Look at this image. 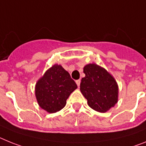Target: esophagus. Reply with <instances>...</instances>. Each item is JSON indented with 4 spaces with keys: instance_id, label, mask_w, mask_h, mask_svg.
<instances>
[{
    "instance_id": "34e87169",
    "label": "esophagus",
    "mask_w": 146,
    "mask_h": 146,
    "mask_svg": "<svg viewBox=\"0 0 146 146\" xmlns=\"http://www.w3.org/2000/svg\"><path fill=\"white\" fill-rule=\"evenodd\" d=\"M76 83L77 86H78V87H79V86H80L81 80H79V79H78V80H76Z\"/></svg>"
}]
</instances>
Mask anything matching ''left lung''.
<instances>
[{
  "label": "left lung",
  "instance_id": "8db88e82",
  "mask_svg": "<svg viewBox=\"0 0 146 146\" xmlns=\"http://www.w3.org/2000/svg\"><path fill=\"white\" fill-rule=\"evenodd\" d=\"M85 77L82 78L80 90L92 110L106 112L117 102L118 87L115 78L96 64L84 68Z\"/></svg>",
  "mask_w": 146,
  "mask_h": 146
}]
</instances>
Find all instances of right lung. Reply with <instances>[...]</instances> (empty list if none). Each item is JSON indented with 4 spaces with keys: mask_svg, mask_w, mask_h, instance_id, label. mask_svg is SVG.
Segmentation results:
<instances>
[{
    "mask_svg": "<svg viewBox=\"0 0 146 146\" xmlns=\"http://www.w3.org/2000/svg\"><path fill=\"white\" fill-rule=\"evenodd\" d=\"M76 88L69 73L61 65L54 64L37 82L35 95L42 109L54 113L64 108L70 93Z\"/></svg>",
    "mask_w": 146,
    "mask_h": 146,
    "instance_id": "1",
    "label": "right lung"
}]
</instances>
